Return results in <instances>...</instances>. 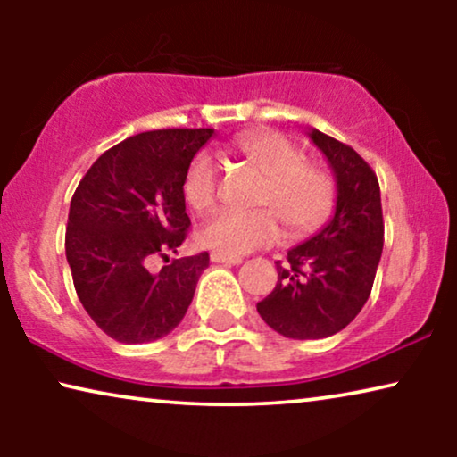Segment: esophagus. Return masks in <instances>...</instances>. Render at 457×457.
<instances>
[{"label": "esophagus", "mask_w": 457, "mask_h": 457, "mask_svg": "<svg viewBox=\"0 0 457 457\" xmlns=\"http://www.w3.org/2000/svg\"><path fill=\"white\" fill-rule=\"evenodd\" d=\"M210 258H212V262H216V264H233V266L241 264L239 255H227L222 252H212Z\"/></svg>", "instance_id": "esophagus-1"}]
</instances>
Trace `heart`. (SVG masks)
I'll list each match as a JSON object with an SVG mask.
<instances>
[{
  "label": "heart",
  "mask_w": 457,
  "mask_h": 457,
  "mask_svg": "<svg viewBox=\"0 0 457 457\" xmlns=\"http://www.w3.org/2000/svg\"><path fill=\"white\" fill-rule=\"evenodd\" d=\"M235 154L262 174L252 212H220L202 228V241L227 255H243L272 245L283 224L289 237L320 228L333 214L337 185L333 174L303 160L302 149L277 130H253L237 137ZM183 197L199 214L218 204V168L208 154H197L183 177Z\"/></svg>",
  "instance_id": "heart-1"
}]
</instances>
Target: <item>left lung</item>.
Masks as SVG:
<instances>
[{
  "mask_svg": "<svg viewBox=\"0 0 457 457\" xmlns=\"http://www.w3.org/2000/svg\"><path fill=\"white\" fill-rule=\"evenodd\" d=\"M337 179L335 216L320 233L277 262L278 280L258 303L268 327L289 339H324L360 314L383 253L378 179L353 147L312 130Z\"/></svg>",
  "mask_w": 457,
  "mask_h": 457,
  "instance_id": "obj_1",
  "label": "left lung"
}]
</instances>
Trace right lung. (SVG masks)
Wrapping results in <instances>:
<instances>
[{
  "instance_id": "add662e5",
  "label": "right lung",
  "mask_w": 457,
  "mask_h": 457,
  "mask_svg": "<svg viewBox=\"0 0 457 457\" xmlns=\"http://www.w3.org/2000/svg\"><path fill=\"white\" fill-rule=\"evenodd\" d=\"M212 135L162 129L129 137L99 155L74 191L66 260L80 303L112 339H160L191 305L208 252L172 260L160 272L149 262H168L187 239L183 177Z\"/></svg>"
}]
</instances>
